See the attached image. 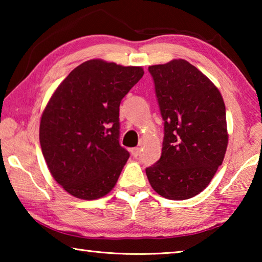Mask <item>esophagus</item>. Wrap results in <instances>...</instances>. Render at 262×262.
Returning a JSON list of instances; mask_svg holds the SVG:
<instances>
[{"label":"esophagus","instance_id":"obj_1","mask_svg":"<svg viewBox=\"0 0 262 262\" xmlns=\"http://www.w3.org/2000/svg\"><path fill=\"white\" fill-rule=\"evenodd\" d=\"M130 152H132V155L134 157H137L140 155V152H141V149L139 148V147H136V148H133L132 150H130Z\"/></svg>","mask_w":262,"mask_h":262}]
</instances>
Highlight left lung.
<instances>
[{
    "instance_id": "1",
    "label": "left lung",
    "mask_w": 262,
    "mask_h": 262,
    "mask_svg": "<svg viewBox=\"0 0 262 262\" xmlns=\"http://www.w3.org/2000/svg\"><path fill=\"white\" fill-rule=\"evenodd\" d=\"M149 73L164 120V140L161 158L145 173L163 198L186 200L209 185L224 159V101L214 83L186 60L150 66Z\"/></svg>"
}]
</instances>
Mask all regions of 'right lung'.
I'll return each mask as SVG.
<instances>
[{
  "mask_svg": "<svg viewBox=\"0 0 262 262\" xmlns=\"http://www.w3.org/2000/svg\"><path fill=\"white\" fill-rule=\"evenodd\" d=\"M143 74L142 67L89 60L51 97L39 128L41 151L53 178L73 196L96 200L117 184L129 158L119 143V107Z\"/></svg>",
  "mask_w": 262,
  "mask_h": 262,
  "instance_id": "obj_1",
  "label": "right lung"
}]
</instances>
